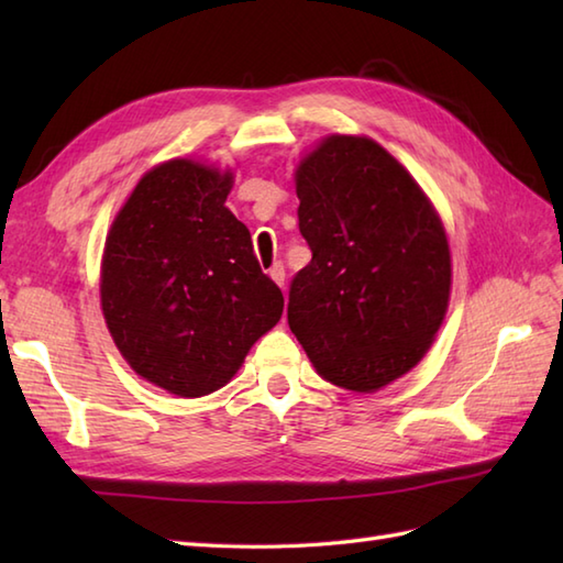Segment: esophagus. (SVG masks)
<instances>
[{
  "label": "esophagus",
  "instance_id": "34e87169",
  "mask_svg": "<svg viewBox=\"0 0 563 563\" xmlns=\"http://www.w3.org/2000/svg\"><path fill=\"white\" fill-rule=\"evenodd\" d=\"M268 275L271 278L280 285V288H285V268H283V263L278 261V263H273L271 266V271H268Z\"/></svg>",
  "mask_w": 563,
  "mask_h": 563
}]
</instances>
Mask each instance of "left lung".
<instances>
[{"mask_svg":"<svg viewBox=\"0 0 563 563\" xmlns=\"http://www.w3.org/2000/svg\"><path fill=\"white\" fill-rule=\"evenodd\" d=\"M295 181L312 261L290 283V331L321 377L377 391L421 361L445 319V227L411 174L369 137L321 140Z\"/></svg>","mask_w":563,"mask_h":563,"instance_id":"8db88e82","label":"left lung"}]
</instances>
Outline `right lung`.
<instances>
[{
	"label": "right lung",
	"mask_w": 563,
	"mask_h": 563,
	"mask_svg": "<svg viewBox=\"0 0 563 563\" xmlns=\"http://www.w3.org/2000/svg\"><path fill=\"white\" fill-rule=\"evenodd\" d=\"M232 174L172 159L140 178L101 263V309L118 351L152 385L206 397L283 314V292L224 200Z\"/></svg>",
	"instance_id": "obj_1"
}]
</instances>
